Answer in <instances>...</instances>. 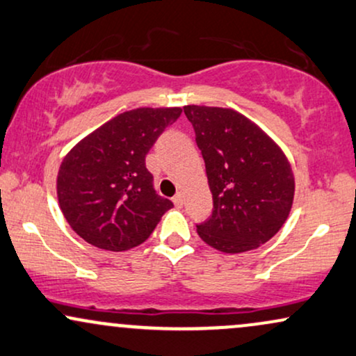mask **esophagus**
Listing matches in <instances>:
<instances>
[{"label": "esophagus", "instance_id": "1", "mask_svg": "<svg viewBox=\"0 0 356 356\" xmlns=\"http://www.w3.org/2000/svg\"><path fill=\"white\" fill-rule=\"evenodd\" d=\"M172 202H174L175 205H177V207H182V204H184V195H182V192H177V194L174 195Z\"/></svg>", "mask_w": 356, "mask_h": 356}]
</instances>
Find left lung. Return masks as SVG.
<instances>
[{"label":"left lung","mask_w":356,"mask_h":356,"mask_svg":"<svg viewBox=\"0 0 356 356\" xmlns=\"http://www.w3.org/2000/svg\"><path fill=\"white\" fill-rule=\"evenodd\" d=\"M202 152L213 209L197 234L225 252L254 250L285 224L295 179L282 149L234 109L186 106Z\"/></svg>","instance_id":"left-lung-1"}]
</instances>
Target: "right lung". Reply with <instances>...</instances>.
<instances>
[{"mask_svg": "<svg viewBox=\"0 0 356 356\" xmlns=\"http://www.w3.org/2000/svg\"><path fill=\"white\" fill-rule=\"evenodd\" d=\"M181 108H139L115 115L64 157L58 199L71 229L111 252L140 245L172 207L154 189L145 156Z\"/></svg>", "mask_w": 356, "mask_h": 356, "instance_id": "add662e5", "label": "right lung"}]
</instances>
